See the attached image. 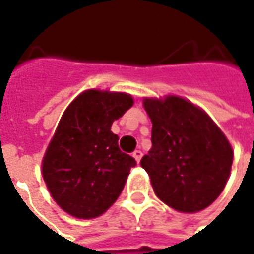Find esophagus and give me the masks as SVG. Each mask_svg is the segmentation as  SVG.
I'll return each instance as SVG.
<instances>
[{"label":"esophagus","mask_w":254,"mask_h":254,"mask_svg":"<svg viewBox=\"0 0 254 254\" xmlns=\"http://www.w3.org/2000/svg\"><path fill=\"white\" fill-rule=\"evenodd\" d=\"M133 158L136 159L137 163H140V160H141V158H143V152H141L140 149H136V151L133 152Z\"/></svg>","instance_id":"obj_1"}]
</instances>
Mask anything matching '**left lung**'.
Masks as SVG:
<instances>
[{
	"instance_id": "1",
	"label": "left lung",
	"mask_w": 254,
	"mask_h": 254,
	"mask_svg": "<svg viewBox=\"0 0 254 254\" xmlns=\"http://www.w3.org/2000/svg\"><path fill=\"white\" fill-rule=\"evenodd\" d=\"M152 148L141 159L155 194L180 212L211 205L229 180L233 149L222 130L196 106L178 96L145 99Z\"/></svg>"
}]
</instances>
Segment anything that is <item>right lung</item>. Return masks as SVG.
<instances>
[{"label": "right lung", "instance_id": "1", "mask_svg": "<svg viewBox=\"0 0 254 254\" xmlns=\"http://www.w3.org/2000/svg\"><path fill=\"white\" fill-rule=\"evenodd\" d=\"M132 106V96L127 94L89 89L61 117L42 173L53 198L74 218H96L111 207L136 166L111 132L113 122Z\"/></svg>", "mask_w": 254, "mask_h": 254}]
</instances>
